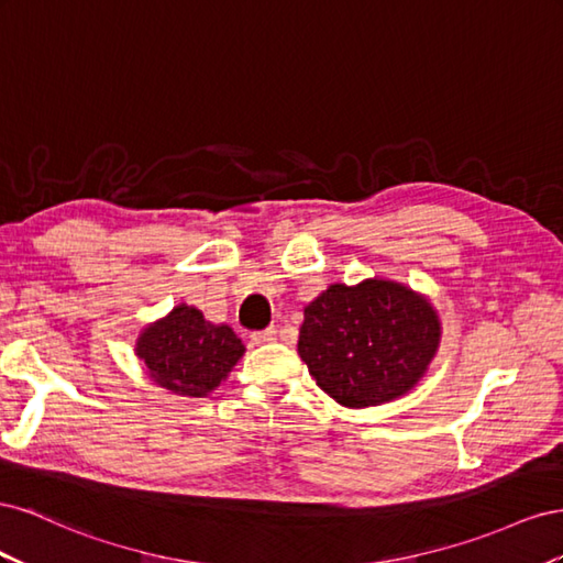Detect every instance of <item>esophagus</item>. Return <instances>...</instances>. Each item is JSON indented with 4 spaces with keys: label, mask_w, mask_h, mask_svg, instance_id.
Here are the masks:
<instances>
[{
    "label": "esophagus",
    "mask_w": 563,
    "mask_h": 563,
    "mask_svg": "<svg viewBox=\"0 0 563 563\" xmlns=\"http://www.w3.org/2000/svg\"><path fill=\"white\" fill-rule=\"evenodd\" d=\"M278 336V330L276 328H266V330H260V332H252V342L254 344H268Z\"/></svg>",
    "instance_id": "obj_1"
}]
</instances>
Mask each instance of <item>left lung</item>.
<instances>
[{
  "mask_svg": "<svg viewBox=\"0 0 563 563\" xmlns=\"http://www.w3.org/2000/svg\"><path fill=\"white\" fill-rule=\"evenodd\" d=\"M431 303L389 280L330 285L303 309L297 351L336 404L367 408L410 391L439 349Z\"/></svg>",
  "mask_w": 563,
  "mask_h": 563,
  "instance_id": "8db88e82",
  "label": "left lung"
}]
</instances>
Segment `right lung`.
Segmentation results:
<instances>
[{
  "instance_id": "add662e5",
  "label": "right lung",
  "mask_w": 563,
  "mask_h": 563,
  "mask_svg": "<svg viewBox=\"0 0 563 563\" xmlns=\"http://www.w3.org/2000/svg\"><path fill=\"white\" fill-rule=\"evenodd\" d=\"M243 342L229 325L207 323L181 303L139 336L136 353L148 375L179 396H207L243 356Z\"/></svg>"
}]
</instances>
